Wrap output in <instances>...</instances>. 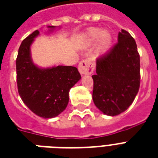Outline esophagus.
<instances>
[{
  "mask_svg": "<svg viewBox=\"0 0 158 158\" xmlns=\"http://www.w3.org/2000/svg\"><path fill=\"white\" fill-rule=\"evenodd\" d=\"M94 65L89 59L83 60L82 61L79 62L78 65V69L79 73L84 75V74H91L94 71Z\"/></svg>",
  "mask_w": 158,
  "mask_h": 158,
  "instance_id": "esophagus-1",
  "label": "esophagus"
}]
</instances>
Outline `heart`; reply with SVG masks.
I'll list each match as a JSON object with an SVG mask.
<instances>
[{"label":"heart","instance_id":"heart-1","mask_svg":"<svg viewBox=\"0 0 158 158\" xmlns=\"http://www.w3.org/2000/svg\"><path fill=\"white\" fill-rule=\"evenodd\" d=\"M87 41L89 44H93L97 41H99V50L105 52L110 48L111 44V35L106 30H102L100 28H91L87 33Z\"/></svg>","mask_w":158,"mask_h":158}]
</instances>
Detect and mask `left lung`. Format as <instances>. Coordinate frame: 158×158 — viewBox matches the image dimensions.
<instances>
[{
	"mask_svg": "<svg viewBox=\"0 0 158 158\" xmlns=\"http://www.w3.org/2000/svg\"><path fill=\"white\" fill-rule=\"evenodd\" d=\"M93 75V100L105 115L124 112L135 100L140 86V58L135 39L122 29L118 43L97 59Z\"/></svg>",
	"mask_w": 158,
	"mask_h": 158,
	"instance_id": "left-lung-1",
	"label": "left lung"
}]
</instances>
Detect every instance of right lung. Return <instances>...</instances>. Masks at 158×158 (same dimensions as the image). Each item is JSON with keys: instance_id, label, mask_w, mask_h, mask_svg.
Masks as SVG:
<instances>
[{"instance_id": "right-lung-1", "label": "right lung", "mask_w": 158, "mask_h": 158, "mask_svg": "<svg viewBox=\"0 0 158 158\" xmlns=\"http://www.w3.org/2000/svg\"><path fill=\"white\" fill-rule=\"evenodd\" d=\"M53 29L55 26H48ZM39 34L36 30L22 42L16 59V79L22 101L36 115L53 118L69 102V89L81 79L76 67L58 65L39 68L32 60L30 47Z\"/></svg>"}]
</instances>
